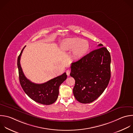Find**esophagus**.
I'll return each instance as SVG.
<instances>
[{
  "label": "esophagus",
  "instance_id": "obj_1",
  "mask_svg": "<svg viewBox=\"0 0 133 133\" xmlns=\"http://www.w3.org/2000/svg\"><path fill=\"white\" fill-rule=\"evenodd\" d=\"M70 71L69 70H66V74L67 76H69L70 75Z\"/></svg>",
  "mask_w": 133,
  "mask_h": 133
}]
</instances>
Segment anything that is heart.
Wrapping results in <instances>:
<instances>
[{"instance_id":"1","label":"heart","mask_w":133,"mask_h":133,"mask_svg":"<svg viewBox=\"0 0 133 133\" xmlns=\"http://www.w3.org/2000/svg\"><path fill=\"white\" fill-rule=\"evenodd\" d=\"M89 49V44L86 40L77 37L68 38L63 40L60 49L62 52L72 51V58L78 61L82 58Z\"/></svg>"}]
</instances>
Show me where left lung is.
<instances>
[{"label":"left lung","instance_id":"8db88e82","mask_svg":"<svg viewBox=\"0 0 133 133\" xmlns=\"http://www.w3.org/2000/svg\"><path fill=\"white\" fill-rule=\"evenodd\" d=\"M102 46V44H99L98 49L71 65L70 75L75 80L73 94L80 103L94 101L102 94L110 81L111 55Z\"/></svg>","mask_w":133,"mask_h":133}]
</instances>
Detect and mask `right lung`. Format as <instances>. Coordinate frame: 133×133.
Segmentation results:
<instances>
[{
	"label": "right lung",
	"mask_w": 133,
	"mask_h": 133,
	"mask_svg": "<svg viewBox=\"0 0 133 133\" xmlns=\"http://www.w3.org/2000/svg\"><path fill=\"white\" fill-rule=\"evenodd\" d=\"M25 46L22 50L18 57L17 65L20 84L25 93L31 99L44 105H50L54 103L58 96L59 87L66 79L67 75L64 72L45 83L37 84L31 82L24 76L20 65V58Z\"/></svg>",
	"instance_id": "right-lung-1"
}]
</instances>
